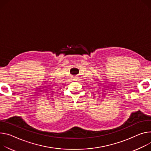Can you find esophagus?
Listing matches in <instances>:
<instances>
[{"label":"esophagus","mask_w":151,"mask_h":151,"mask_svg":"<svg viewBox=\"0 0 151 151\" xmlns=\"http://www.w3.org/2000/svg\"><path fill=\"white\" fill-rule=\"evenodd\" d=\"M73 80H74V81H76V80L78 79V77H76V76H74V77H73Z\"/></svg>","instance_id":"1"}]
</instances>
